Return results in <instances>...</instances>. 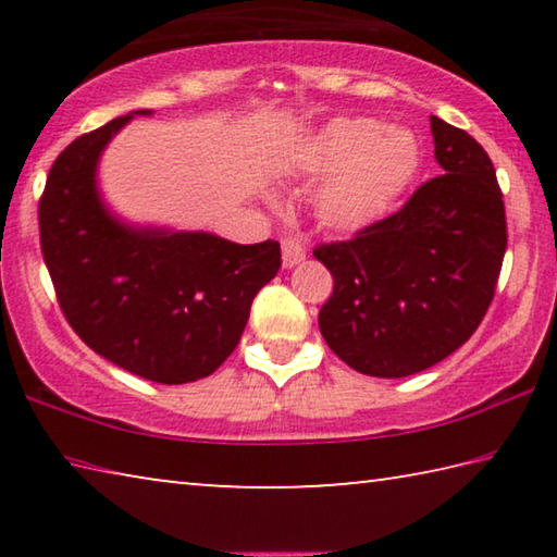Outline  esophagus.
<instances>
[{
  "instance_id": "esophagus-1",
  "label": "esophagus",
  "mask_w": 557,
  "mask_h": 557,
  "mask_svg": "<svg viewBox=\"0 0 557 557\" xmlns=\"http://www.w3.org/2000/svg\"><path fill=\"white\" fill-rule=\"evenodd\" d=\"M305 260V248L297 240H282V265L285 268H295L299 262Z\"/></svg>"
}]
</instances>
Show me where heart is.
<instances>
[{"label":"heart","instance_id":"heart-1","mask_svg":"<svg viewBox=\"0 0 557 557\" xmlns=\"http://www.w3.org/2000/svg\"><path fill=\"white\" fill-rule=\"evenodd\" d=\"M420 147L410 129L369 117L334 120L305 154L314 174H332L319 188L317 215L326 228L361 231L391 211L412 182Z\"/></svg>","mask_w":557,"mask_h":557}]
</instances>
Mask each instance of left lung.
Wrapping results in <instances>:
<instances>
[{
  "label": "left lung",
  "instance_id": "left-lung-1",
  "mask_svg": "<svg viewBox=\"0 0 557 557\" xmlns=\"http://www.w3.org/2000/svg\"><path fill=\"white\" fill-rule=\"evenodd\" d=\"M442 172L400 211L319 245L334 277L319 332L354 371L403 379L455 354L482 324L506 252V211L484 147L430 117Z\"/></svg>",
  "mask_w": 557,
  "mask_h": 557
}]
</instances>
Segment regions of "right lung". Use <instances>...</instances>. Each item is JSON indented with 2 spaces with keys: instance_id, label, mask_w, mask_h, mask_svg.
<instances>
[{
  "instance_id": "add662e5",
  "label": "right lung",
  "mask_w": 557,
  "mask_h": 557,
  "mask_svg": "<svg viewBox=\"0 0 557 557\" xmlns=\"http://www.w3.org/2000/svg\"><path fill=\"white\" fill-rule=\"evenodd\" d=\"M135 110L55 159L39 201L41 252L73 332L139 379L211 375L238 346L258 292L282 265L280 243L238 245L206 231L129 225L98 191V162Z\"/></svg>"
}]
</instances>
